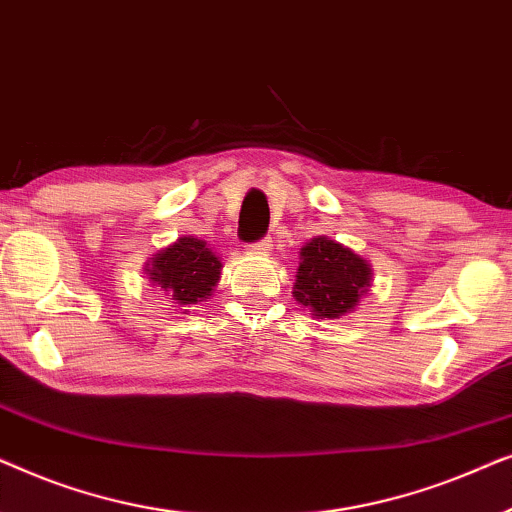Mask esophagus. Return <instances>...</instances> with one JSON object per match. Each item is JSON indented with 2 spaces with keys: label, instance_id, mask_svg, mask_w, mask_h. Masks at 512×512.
Listing matches in <instances>:
<instances>
[{
  "label": "esophagus",
  "instance_id": "obj_1",
  "mask_svg": "<svg viewBox=\"0 0 512 512\" xmlns=\"http://www.w3.org/2000/svg\"><path fill=\"white\" fill-rule=\"evenodd\" d=\"M270 249H272L270 240H261V242H256L254 247H251V251H254V254H258V256H270Z\"/></svg>",
  "mask_w": 512,
  "mask_h": 512
}]
</instances>
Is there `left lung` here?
Segmentation results:
<instances>
[{
  "label": "left lung",
  "instance_id": "left-lung-1",
  "mask_svg": "<svg viewBox=\"0 0 512 512\" xmlns=\"http://www.w3.org/2000/svg\"><path fill=\"white\" fill-rule=\"evenodd\" d=\"M373 270L366 258L331 237H312L300 249V265L293 298L314 317L338 319L359 305L370 289Z\"/></svg>",
  "mask_w": 512,
  "mask_h": 512
}]
</instances>
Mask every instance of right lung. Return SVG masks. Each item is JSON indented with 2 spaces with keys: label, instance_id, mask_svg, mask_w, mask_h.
Here are the masks:
<instances>
[{
  "label": "right lung",
  "instance_id": "obj_1",
  "mask_svg": "<svg viewBox=\"0 0 512 512\" xmlns=\"http://www.w3.org/2000/svg\"><path fill=\"white\" fill-rule=\"evenodd\" d=\"M221 261L207 242L198 237H179L146 263V275L160 291L170 293L174 303L191 307L212 296L221 275Z\"/></svg>",
  "mask_w": 512,
  "mask_h": 512
}]
</instances>
